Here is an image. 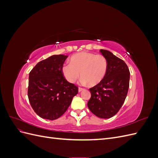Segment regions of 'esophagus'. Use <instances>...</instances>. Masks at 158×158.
Returning a JSON list of instances; mask_svg holds the SVG:
<instances>
[{
    "label": "esophagus",
    "instance_id": "34e87169",
    "mask_svg": "<svg viewBox=\"0 0 158 158\" xmlns=\"http://www.w3.org/2000/svg\"><path fill=\"white\" fill-rule=\"evenodd\" d=\"M84 89V88H78V92H82V91H83Z\"/></svg>",
    "mask_w": 158,
    "mask_h": 158
}]
</instances>
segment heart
Returning a JSON list of instances; mask_svg holds the SVG:
<instances>
[{"label":"heart","instance_id":"obj_1","mask_svg":"<svg viewBox=\"0 0 158 158\" xmlns=\"http://www.w3.org/2000/svg\"><path fill=\"white\" fill-rule=\"evenodd\" d=\"M108 68L107 60L102 55L82 52L72 56L70 64H64L61 71L65 79L74 83L80 76L81 82L91 86L99 84L106 76Z\"/></svg>","mask_w":158,"mask_h":158}]
</instances>
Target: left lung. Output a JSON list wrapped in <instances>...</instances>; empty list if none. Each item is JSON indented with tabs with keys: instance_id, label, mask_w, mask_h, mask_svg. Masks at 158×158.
Instances as JSON below:
<instances>
[{
	"instance_id": "1",
	"label": "left lung",
	"mask_w": 158,
	"mask_h": 158,
	"mask_svg": "<svg viewBox=\"0 0 158 158\" xmlns=\"http://www.w3.org/2000/svg\"><path fill=\"white\" fill-rule=\"evenodd\" d=\"M99 51L107 60V72L101 82L89 88L91 98L88 107L97 117L109 118L117 113L125 102L130 72L125 62L111 52L104 49Z\"/></svg>"
}]
</instances>
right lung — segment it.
I'll return each mask as SVG.
<instances>
[{
	"mask_svg": "<svg viewBox=\"0 0 158 158\" xmlns=\"http://www.w3.org/2000/svg\"><path fill=\"white\" fill-rule=\"evenodd\" d=\"M67 56L55 55L39 62L29 74L27 95L37 115L55 120L66 112L78 89L69 82L61 69Z\"/></svg>",
	"mask_w": 158,
	"mask_h": 158,
	"instance_id": "right-lung-1",
	"label": "right lung"
}]
</instances>
